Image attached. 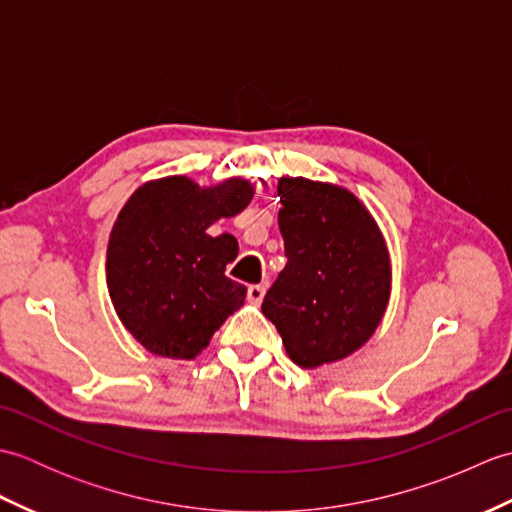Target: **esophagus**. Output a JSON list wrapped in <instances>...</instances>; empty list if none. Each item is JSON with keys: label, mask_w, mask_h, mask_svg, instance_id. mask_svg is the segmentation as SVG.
Instances as JSON below:
<instances>
[{"label": "esophagus", "mask_w": 512, "mask_h": 512, "mask_svg": "<svg viewBox=\"0 0 512 512\" xmlns=\"http://www.w3.org/2000/svg\"><path fill=\"white\" fill-rule=\"evenodd\" d=\"M264 295H266V286H264V284L248 286V301L255 303V306H259V303H262Z\"/></svg>", "instance_id": "34e87169"}]
</instances>
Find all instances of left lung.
<instances>
[{
	"label": "left lung",
	"instance_id": "left-lung-1",
	"mask_svg": "<svg viewBox=\"0 0 512 512\" xmlns=\"http://www.w3.org/2000/svg\"><path fill=\"white\" fill-rule=\"evenodd\" d=\"M288 264L262 312L303 369L343 361L372 339L391 295L383 231L356 195L332 182L279 178Z\"/></svg>",
	"mask_w": 512,
	"mask_h": 512
}]
</instances>
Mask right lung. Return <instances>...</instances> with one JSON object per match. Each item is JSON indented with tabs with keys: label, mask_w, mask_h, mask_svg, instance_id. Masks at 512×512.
<instances>
[{
	"label": "right lung",
	"mask_w": 512,
	"mask_h": 512,
	"mask_svg": "<svg viewBox=\"0 0 512 512\" xmlns=\"http://www.w3.org/2000/svg\"><path fill=\"white\" fill-rule=\"evenodd\" d=\"M253 195L244 178L200 187L187 176L149 180L129 195L112 226L105 277L118 319L147 352L191 361L244 306L246 288L224 275L237 239L206 228L242 213Z\"/></svg>",
	"instance_id": "add662e5"
}]
</instances>
